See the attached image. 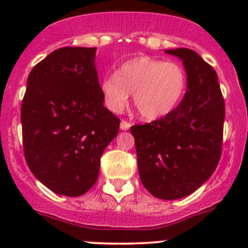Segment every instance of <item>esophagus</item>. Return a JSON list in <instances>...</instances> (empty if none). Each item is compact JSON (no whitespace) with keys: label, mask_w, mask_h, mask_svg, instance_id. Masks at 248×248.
I'll return each mask as SVG.
<instances>
[{"label":"esophagus","mask_w":248,"mask_h":248,"mask_svg":"<svg viewBox=\"0 0 248 248\" xmlns=\"http://www.w3.org/2000/svg\"><path fill=\"white\" fill-rule=\"evenodd\" d=\"M131 124L129 122H126V120H122V122H120V129H122V130H128Z\"/></svg>","instance_id":"34e87169"}]
</instances>
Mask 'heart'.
<instances>
[{
    "mask_svg": "<svg viewBox=\"0 0 248 248\" xmlns=\"http://www.w3.org/2000/svg\"><path fill=\"white\" fill-rule=\"evenodd\" d=\"M99 88L104 105L111 113H122L133 93L140 117L155 120L176 108L186 88V73L175 62L137 57L123 63L117 74L105 76Z\"/></svg>",
    "mask_w": 248,
    "mask_h": 248,
    "instance_id": "obj_1",
    "label": "heart"
}]
</instances>
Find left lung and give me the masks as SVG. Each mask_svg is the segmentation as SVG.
Masks as SVG:
<instances>
[{"instance_id":"obj_1","label":"left lung","mask_w":248,"mask_h":248,"mask_svg":"<svg viewBox=\"0 0 248 248\" xmlns=\"http://www.w3.org/2000/svg\"><path fill=\"white\" fill-rule=\"evenodd\" d=\"M165 53L183 61L187 91L171 113L130 131L144 187L157 199L177 200L209 180L220 161L225 102L217 74L195 50Z\"/></svg>"}]
</instances>
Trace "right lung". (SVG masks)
<instances>
[{
    "label": "right lung",
    "instance_id": "1",
    "mask_svg": "<svg viewBox=\"0 0 248 248\" xmlns=\"http://www.w3.org/2000/svg\"><path fill=\"white\" fill-rule=\"evenodd\" d=\"M97 48L53 50L31 71L21 108L23 151L48 189L80 196L95 184L100 157L120 120L103 105Z\"/></svg>",
    "mask_w": 248,
    "mask_h": 248
}]
</instances>
